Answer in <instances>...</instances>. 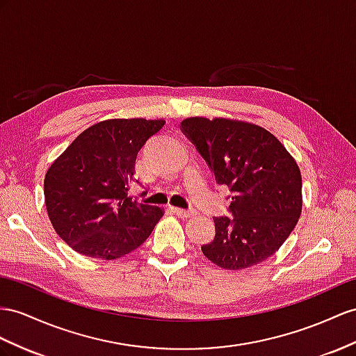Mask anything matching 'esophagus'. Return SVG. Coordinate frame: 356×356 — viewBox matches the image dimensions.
<instances>
[{
  "label": "esophagus",
  "mask_w": 356,
  "mask_h": 356,
  "mask_svg": "<svg viewBox=\"0 0 356 356\" xmlns=\"http://www.w3.org/2000/svg\"><path fill=\"white\" fill-rule=\"evenodd\" d=\"M171 211L180 218H193L195 215V211H186V209H180V207H171Z\"/></svg>",
  "instance_id": "34e87169"
}]
</instances>
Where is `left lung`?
I'll return each instance as SVG.
<instances>
[{
    "instance_id": "left-lung-1",
    "label": "left lung",
    "mask_w": 356,
    "mask_h": 356,
    "mask_svg": "<svg viewBox=\"0 0 356 356\" xmlns=\"http://www.w3.org/2000/svg\"><path fill=\"white\" fill-rule=\"evenodd\" d=\"M180 131L229 186L232 216H213L215 238L202 247L216 266L238 270L270 257L299 220L302 179L298 163L260 126L229 118L191 117Z\"/></svg>"
}]
</instances>
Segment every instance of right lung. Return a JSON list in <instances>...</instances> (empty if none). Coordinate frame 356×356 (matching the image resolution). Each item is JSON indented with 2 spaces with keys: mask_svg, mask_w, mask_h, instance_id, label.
I'll use <instances>...</instances> for the list:
<instances>
[{
  "mask_svg": "<svg viewBox=\"0 0 356 356\" xmlns=\"http://www.w3.org/2000/svg\"><path fill=\"white\" fill-rule=\"evenodd\" d=\"M165 122L113 118L78 135L44 176L52 227L70 248L113 260L136 250L161 220L162 209L127 197L135 159Z\"/></svg>",
  "mask_w": 356,
  "mask_h": 356,
  "instance_id": "1",
  "label": "right lung"
}]
</instances>
